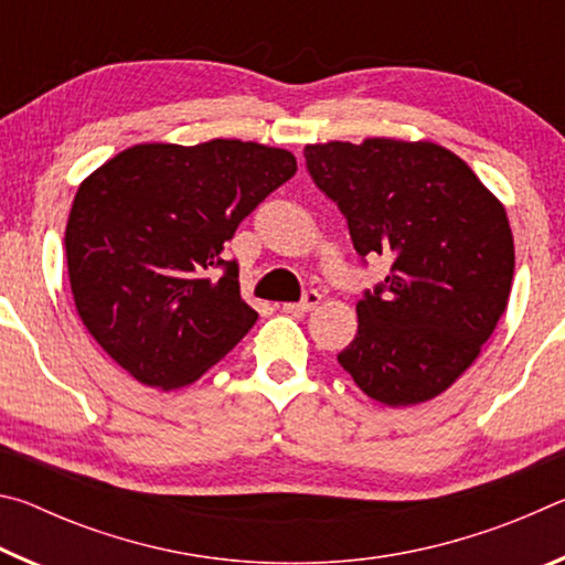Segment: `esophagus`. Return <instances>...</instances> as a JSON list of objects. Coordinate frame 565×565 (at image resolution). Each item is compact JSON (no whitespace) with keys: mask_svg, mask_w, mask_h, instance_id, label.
Wrapping results in <instances>:
<instances>
[{"mask_svg":"<svg viewBox=\"0 0 565 565\" xmlns=\"http://www.w3.org/2000/svg\"><path fill=\"white\" fill-rule=\"evenodd\" d=\"M321 303V294L319 291H306L303 299L299 303H284L281 309L289 311V313H309L317 309V306Z\"/></svg>","mask_w":565,"mask_h":565,"instance_id":"1","label":"esophagus"}]
</instances>
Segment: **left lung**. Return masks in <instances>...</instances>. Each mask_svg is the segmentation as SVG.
I'll return each mask as SVG.
<instances>
[{"label":"left lung","instance_id":"left-lung-1","mask_svg":"<svg viewBox=\"0 0 565 565\" xmlns=\"http://www.w3.org/2000/svg\"><path fill=\"white\" fill-rule=\"evenodd\" d=\"M303 157L356 252L394 259L384 286L356 303L359 331L339 363L379 404L436 398L478 359L509 303L505 206L461 157L426 139L323 141Z\"/></svg>","mask_w":565,"mask_h":565}]
</instances>
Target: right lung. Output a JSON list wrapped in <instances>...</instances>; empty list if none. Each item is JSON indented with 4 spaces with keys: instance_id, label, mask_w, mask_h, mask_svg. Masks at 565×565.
Instances as JSON below:
<instances>
[{
    "instance_id": "obj_1",
    "label": "right lung",
    "mask_w": 565,
    "mask_h": 565,
    "mask_svg": "<svg viewBox=\"0 0 565 565\" xmlns=\"http://www.w3.org/2000/svg\"><path fill=\"white\" fill-rule=\"evenodd\" d=\"M294 174L291 151L212 139L129 147L82 181L64 234L74 306L139 384H194L254 327L224 244Z\"/></svg>"
}]
</instances>
